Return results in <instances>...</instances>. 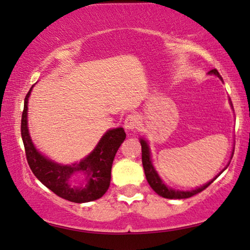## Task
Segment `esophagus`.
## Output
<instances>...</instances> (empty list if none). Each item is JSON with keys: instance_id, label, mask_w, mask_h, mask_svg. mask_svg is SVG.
<instances>
[{"instance_id": "obj_1", "label": "esophagus", "mask_w": 250, "mask_h": 250, "mask_svg": "<svg viewBox=\"0 0 250 250\" xmlns=\"http://www.w3.org/2000/svg\"><path fill=\"white\" fill-rule=\"evenodd\" d=\"M138 125V116L136 114H130L128 115L125 120V129L127 131H135L137 129Z\"/></svg>"}]
</instances>
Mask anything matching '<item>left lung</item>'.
I'll list each match as a JSON object with an SVG mask.
<instances>
[{
    "label": "left lung",
    "instance_id": "1",
    "mask_svg": "<svg viewBox=\"0 0 250 250\" xmlns=\"http://www.w3.org/2000/svg\"><path fill=\"white\" fill-rule=\"evenodd\" d=\"M208 74L216 75L217 78L222 80V76L219 75V73L216 68L211 69L210 72H208ZM229 104H231V106H232L231 102H229ZM232 108H233V106H232ZM139 142H141V145H142V162H143V168H144V171H145L146 179H147L148 184L153 188V191H154L156 194H159L160 197L166 198V199H186V198H191V197H193V195L198 194V193L204 191L205 188H207L208 186L210 185L211 183L214 182L215 179L217 178L218 176L221 175L229 165V164H228V166H226V167L223 169V170L219 172V174L216 176L215 178H212L210 182L206 183L205 185L200 186V188L191 189V191H179V189H174V188H168V186L165 184V182L160 178V176L158 175V172H156V170H155L154 166H153V164H152L151 151H149V146L147 144V142H146L144 138L139 139ZM232 156H233V153H232Z\"/></svg>",
    "mask_w": 250,
    "mask_h": 250
}]
</instances>
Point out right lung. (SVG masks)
Instances as JSON below:
<instances>
[{
    "label": "right lung",
    "instance_id": "add662e5",
    "mask_svg": "<svg viewBox=\"0 0 250 250\" xmlns=\"http://www.w3.org/2000/svg\"><path fill=\"white\" fill-rule=\"evenodd\" d=\"M32 89L33 86L25 97L21 115V138L33 174L43 185L65 200L83 204L102 198L111 183L113 160L120 145L125 139L123 128H114L106 131L94 151L80 162L72 165L57 164L41 154L29 136L27 106Z\"/></svg>",
    "mask_w": 250,
    "mask_h": 250
}]
</instances>
